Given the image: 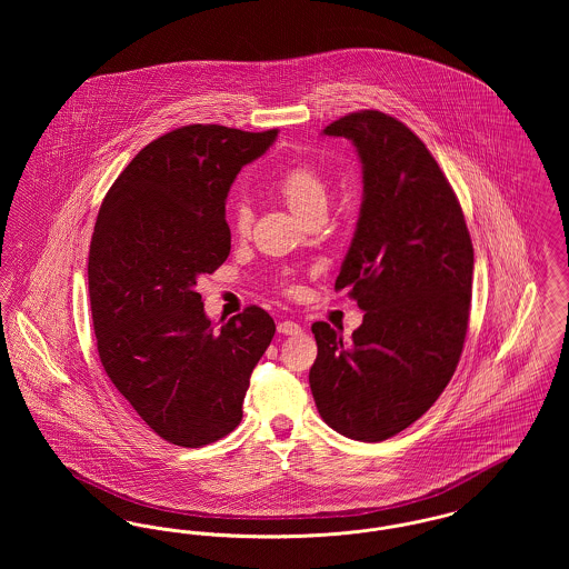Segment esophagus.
Returning a JSON list of instances; mask_svg holds the SVG:
<instances>
[{"instance_id": "34e87169", "label": "esophagus", "mask_w": 569, "mask_h": 569, "mask_svg": "<svg viewBox=\"0 0 569 569\" xmlns=\"http://www.w3.org/2000/svg\"><path fill=\"white\" fill-rule=\"evenodd\" d=\"M277 330H279L281 335H298V332H300V325L292 322V320H283V322H279Z\"/></svg>"}]
</instances>
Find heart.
Instances as JSON below:
<instances>
[{
	"mask_svg": "<svg viewBox=\"0 0 569 569\" xmlns=\"http://www.w3.org/2000/svg\"><path fill=\"white\" fill-rule=\"evenodd\" d=\"M277 191L298 217L309 216L316 209H326L328 191L325 179L311 163L300 162L286 168L277 179ZM230 226L237 234H247L251 226V209L243 202L234 204Z\"/></svg>",
	"mask_w": 569,
	"mask_h": 569,
	"instance_id": "1",
	"label": "heart"
}]
</instances>
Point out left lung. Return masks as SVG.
I'll return each instance as SVG.
<instances>
[{
    "mask_svg": "<svg viewBox=\"0 0 569 569\" xmlns=\"http://www.w3.org/2000/svg\"><path fill=\"white\" fill-rule=\"evenodd\" d=\"M322 134L352 140L362 163L360 216L335 288H350L365 318L350 341L311 326L309 386L330 429L383 441L429 411L457 371L473 244L448 179L401 121L360 110Z\"/></svg>",
    "mask_w": 569,
    "mask_h": 569,
    "instance_id": "left-lung-1",
    "label": "left lung"
}]
</instances>
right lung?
<instances>
[{"label": "right lung", "instance_id": "1", "mask_svg": "<svg viewBox=\"0 0 569 569\" xmlns=\"http://www.w3.org/2000/svg\"><path fill=\"white\" fill-rule=\"evenodd\" d=\"M277 130L186 126L149 142L112 183L89 247V300L102 367L144 425L200 448L234 431L274 322L247 307L211 325L198 277L230 253L226 198Z\"/></svg>", "mask_w": 569, "mask_h": 569}]
</instances>
